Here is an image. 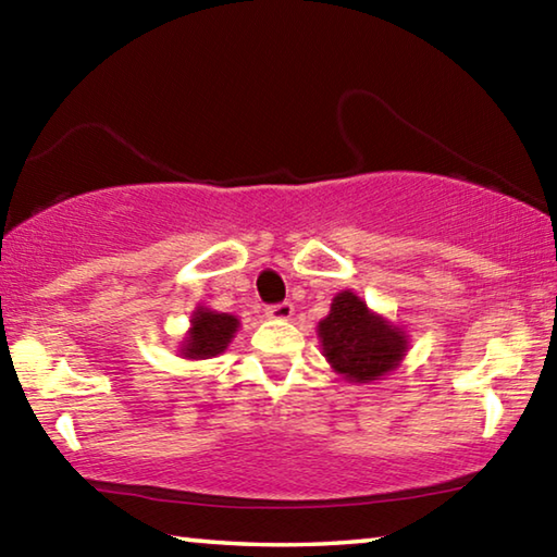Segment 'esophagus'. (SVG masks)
Here are the masks:
<instances>
[{
  "mask_svg": "<svg viewBox=\"0 0 557 557\" xmlns=\"http://www.w3.org/2000/svg\"><path fill=\"white\" fill-rule=\"evenodd\" d=\"M292 312H295V305H292V301H277V305H270L265 309V314L270 319H289Z\"/></svg>",
  "mask_w": 557,
  "mask_h": 557,
  "instance_id": "34e87169",
  "label": "esophagus"
}]
</instances>
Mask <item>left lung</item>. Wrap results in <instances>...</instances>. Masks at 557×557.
Returning <instances> with one entry per match:
<instances>
[{"instance_id":"8db88e82","label":"left lung","mask_w":557,"mask_h":557,"mask_svg":"<svg viewBox=\"0 0 557 557\" xmlns=\"http://www.w3.org/2000/svg\"><path fill=\"white\" fill-rule=\"evenodd\" d=\"M326 361L348 381L369 383L398 366L405 356V336L369 307L354 292H338L332 312L319 322Z\"/></svg>"}]
</instances>
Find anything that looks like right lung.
<instances>
[{"mask_svg": "<svg viewBox=\"0 0 557 557\" xmlns=\"http://www.w3.org/2000/svg\"><path fill=\"white\" fill-rule=\"evenodd\" d=\"M238 329V319L231 314L209 312V309H199L191 319V332L186 336V346L182 354L188 358H211L219 356Z\"/></svg>", "mask_w": 557, "mask_h": 557, "instance_id": "add662e5", "label": "right lung"}]
</instances>
